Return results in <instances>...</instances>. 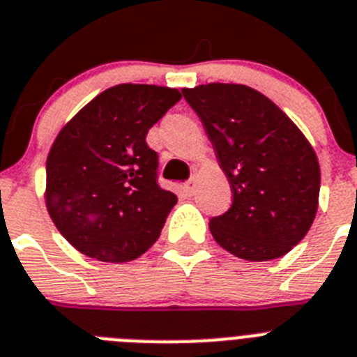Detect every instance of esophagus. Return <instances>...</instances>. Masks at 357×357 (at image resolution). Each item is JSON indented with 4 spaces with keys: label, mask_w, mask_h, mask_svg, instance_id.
<instances>
[{
    "label": "esophagus",
    "mask_w": 357,
    "mask_h": 357,
    "mask_svg": "<svg viewBox=\"0 0 357 357\" xmlns=\"http://www.w3.org/2000/svg\"><path fill=\"white\" fill-rule=\"evenodd\" d=\"M185 192H187L188 196H192V194H194V192H196V178H190L188 179L187 183H185Z\"/></svg>",
    "instance_id": "esophagus-1"
}]
</instances>
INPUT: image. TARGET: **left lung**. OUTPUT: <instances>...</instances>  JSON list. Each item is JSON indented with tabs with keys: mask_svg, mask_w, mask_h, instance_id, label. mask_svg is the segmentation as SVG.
I'll use <instances>...</instances> for the list:
<instances>
[{
	"mask_svg": "<svg viewBox=\"0 0 357 357\" xmlns=\"http://www.w3.org/2000/svg\"><path fill=\"white\" fill-rule=\"evenodd\" d=\"M231 188V206L210 221L215 243L238 259H278L305 237L318 210L320 163L296 123L244 84L183 88Z\"/></svg>",
	"mask_w": 357,
	"mask_h": 357,
	"instance_id": "obj_1",
	"label": "left lung"
}]
</instances>
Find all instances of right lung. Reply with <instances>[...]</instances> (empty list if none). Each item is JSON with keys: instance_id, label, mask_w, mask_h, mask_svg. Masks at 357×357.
<instances>
[{"instance_id": "add662e5", "label": "right lung", "mask_w": 357, "mask_h": 357, "mask_svg": "<svg viewBox=\"0 0 357 357\" xmlns=\"http://www.w3.org/2000/svg\"><path fill=\"white\" fill-rule=\"evenodd\" d=\"M181 98L176 88L119 84L59 131L46 158V210L77 252L129 262L153 246L178 197L158 187L149 129Z\"/></svg>"}]
</instances>
